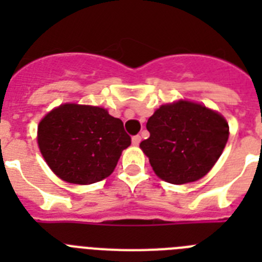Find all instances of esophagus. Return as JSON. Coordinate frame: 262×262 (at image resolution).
Returning <instances> with one entry per match:
<instances>
[{"mask_svg":"<svg viewBox=\"0 0 262 262\" xmlns=\"http://www.w3.org/2000/svg\"><path fill=\"white\" fill-rule=\"evenodd\" d=\"M140 142H142V138H140V135L133 136V144L134 145H139V143Z\"/></svg>","mask_w":262,"mask_h":262,"instance_id":"34e87169","label":"esophagus"}]
</instances>
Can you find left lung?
<instances>
[{"label": "left lung", "mask_w": 262, "mask_h": 262, "mask_svg": "<svg viewBox=\"0 0 262 262\" xmlns=\"http://www.w3.org/2000/svg\"><path fill=\"white\" fill-rule=\"evenodd\" d=\"M140 148L155 173L174 185L198 181L211 170L228 140V123L216 111L190 101L160 106L147 122Z\"/></svg>", "instance_id": "obj_1"}]
</instances>
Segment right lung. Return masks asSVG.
Listing matches in <instances>:
<instances>
[{
	"instance_id": "1",
	"label": "right lung",
	"mask_w": 262,
	"mask_h": 262,
	"mask_svg": "<svg viewBox=\"0 0 262 262\" xmlns=\"http://www.w3.org/2000/svg\"><path fill=\"white\" fill-rule=\"evenodd\" d=\"M38 144L57 177L69 184L89 185L114 172L131 138L123 122L105 108L64 103L40 120Z\"/></svg>"
}]
</instances>
